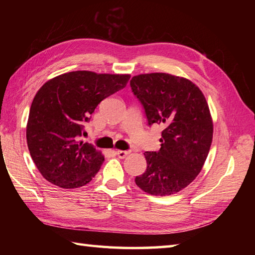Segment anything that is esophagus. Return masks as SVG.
I'll list each match as a JSON object with an SVG mask.
<instances>
[{
    "label": "esophagus",
    "mask_w": 255,
    "mask_h": 255,
    "mask_svg": "<svg viewBox=\"0 0 255 255\" xmlns=\"http://www.w3.org/2000/svg\"><path fill=\"white\" fill-rule=\"evenodd\" d=\"M116 154L118 155V158L124 159L126 158V156L129 154V151H124V150H117L116 151Z\"/></svg>",
    "instance_id": "1"
}]
</instances>
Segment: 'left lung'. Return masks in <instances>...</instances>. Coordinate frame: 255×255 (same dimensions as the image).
Masks as SVG:
<instances>
[{"mask_svg": "<svg viewBox=\"0 0 255 255\" xmlns=\"http://www.w3.org/2000/svg\"><path fill=\"white\" fill-rule=\"evenodd\" d=\"M130 86L149 125L163 126L158 152H144L147 169L136 177L143 192L169 196L202 171L213 141L214 124L203 92L191 80L169 73L134 75Z\"/></svg>", "mask_w": 255, "mask_h": 255, "instance_id": "left-lung-1", "label": "left lung"}]
</instances>
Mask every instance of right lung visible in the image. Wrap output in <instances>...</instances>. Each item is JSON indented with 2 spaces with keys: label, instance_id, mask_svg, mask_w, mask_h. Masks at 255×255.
<instances>
[{
  "label": "right lung",
  "instance_id": "right-lung-1",
  "mask_svg": "<svg viewBox=\"0 0 255 255\" xmlns=\"http://www.w3.org/2000/svg\"><path fill=\"white\" fill-rule=\"evenodd\" d=\"M130 74L73 71L48 80L32 100L26 126L31 159L48 182L78 188L92 181L104 162L102 151L79 141L83 124L107 96L124 89Z\"/></svg>",
  "mask_w": 255,
  "mask_h": 255
}]
</instances>
